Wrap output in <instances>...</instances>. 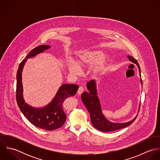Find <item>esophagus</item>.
I'll use <instances>...</instances> for the list:
<instances>
[{
    "instance_id": "34e87169",
    "label": "esophagus",
    "mask_w": 160,
    "mask_h": 160,
    "mask_svg": "<svg viewBox=\"0 0 160 160\" xmlns=\"http://www.w3.org/2000/svg\"><path fill=\"white\" fill-rule=\"evenodd\" d=\"M84 88H83L82 86H80V87L79 88V89H78V94H79V95H81V94L84 92Z\"/></svg>"
}]
</instances>
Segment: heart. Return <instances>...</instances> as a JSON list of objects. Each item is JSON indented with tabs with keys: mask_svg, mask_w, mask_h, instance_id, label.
I'll list each match as a JSON object with an SVG mask.
<instances>
[{
	"mask_svg": "<svg viewBox=\"0 0 160 160\" xmlns=\"http://www.w3.org/2000/svg\"><path fill=\"white\" fill-rule=\"evenodd\" d=\"M105 58V55L100 51H86L82 52L79 56L78 60L76 62L69 60L67 62V68L70 73L76 75L80 69L78 68H84L93 64L98 63L102 62ZM102 64H98L93 69L94 73H98L102 69Z\"/></svg>",
	"mask_w": 160,
	"mask_h": 160,
	"instance_id": "heart-1",
	"label": "heart"
}]
</instances>
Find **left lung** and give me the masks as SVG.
<instances>
[{"label": "left lung", "mask_w": 160, "mask_h": 160, "mask_svg": "<svg viewBox=\"0 0 160 160\" xmlns=\"http://www.w3.org/2000/svg\"><path fill=\"white\" fill-rule=\"evenodd\" d=\"M128 59L134 63H136L138 68L140 76V68L137 60L132 56H128ZM142 85V80L140 79ZM89 92H84L81 95V99L91 116V120L92 125L98 130L102 132H110L126 128L131 124L136 119V117L132 121L125 123H114L108 121L102 114L99 99L97 97V87L95 80H91L87 83Z\"/></svg>", "instance_id": "8db88e82"}]
</instances>
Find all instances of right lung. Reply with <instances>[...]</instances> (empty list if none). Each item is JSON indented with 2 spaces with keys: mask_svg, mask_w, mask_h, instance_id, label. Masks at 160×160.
Listing matches in <instances>:
<instances>
[{
  "mask_svg": "<svg viewBox=\"0 0 160 160\" xmlns=\"http://www.w3.org/2000/svg\"><path fill=\"white\" fill-rule=\"evenodd\" d=\"M50 46L42 45L35 47L28 54L20 63L17 74L16 98L17 104L24 116L35 126L41 129L52 131L61 128L66 121L67 115L63 110V104L66 98L74 95L79 86L76 84H63L53 100L42 108H34L28 105L23 97V86L22 82V72L24 65L28 58L48 49Z\"/></svg>",
  "mask_w": 160,
  "mask_h": 160,
  "instance_id": "right-lung-1",
  "label": "right lung"
}]
</instances>
